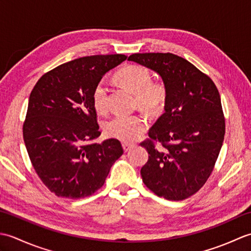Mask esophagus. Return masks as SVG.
Masks as SVG:
<instances>
[{"mask_svg":"<svg viewBox=\"0 0 251 251\" xmlns=\"http://www.w3.org/2000/svg\"><path fill=\"white\" fill-rule=\"evenodd\" d=\"M122 146H123V149H124L125 152H128L130 149H132V148L135 147L134 143H130V142H123Z\"/></svg>","mask_w":251,"mask_h":251,"instance_id":"obj_1","label":"esophagus"}]
</instances>
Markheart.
<instances>
[{"instance_id":"1","label":"heart","mask_w":251,"mask_h":251,"mask_svg":"<svg viewBox=\"0 0 251 251\" xmlns=\"http://www.w3.org/2000/svg\"><path fill=\"white\" fill-rule=\"evenodd\" d=\"M116 81L122 87L136 95V102L150 114L163 111L167 100V88L162 82H151V73L145 67L127 66L116 73ZM96 112L105 114L109 109L108 88L100 83L93 94ZM148 128V120L142 114L117 115L105 123L104 132L110 138L122 141H132L139 138Z\"/></svg>"}]
</instances>
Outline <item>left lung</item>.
Here are the masks:
<instances>
[{
  "label": "left lung",
  "mask_w": 251,
  "mask_h": 251,
  "mask_svg": "<svg viewBox=\"0 0 251 251\" xmlns=\"http://www.w3.org/2000/svg\"><path fill=\"white\" fill-rule=\"evenodd\" d=\"M128 60L156 72L167 88L165 112L141 143L149 153L142 181L159 197L188 199L209 178L225 139L219 92L209 76L170 52L132 54Z\"/></svg>",
  "instance_id": "8db88e82"
}]
</instances>
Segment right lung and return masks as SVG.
<instances>
[{
	"label": "right lung",
	"mask_w": 251,
	"mask_h": 251,
	"mask_svg": "<svg viewBox=\"0 0 251 251\" xmlns=\"http://www.w3.org/2000/svg\"><path fill=\"white\" fill-rule=\"evenodd\" d=\"M125 55L78 58L45 73L32 89L24 140L33 168L50 192L78 200L103 185L123 154L121 142L100 136L93 94Z\"/></svg>",
	"instance_id": "add662e5"
}]
</instances>
